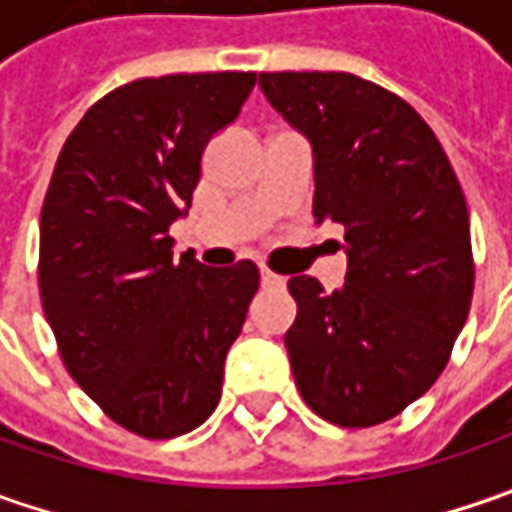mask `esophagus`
<instances>
[{
    "label": "esophagus",
    "instance_id": "1",
    "mask_svg": "<svg viewBox=\"0 0 512 512\" xmlns=\"http://www.w3.org/2000/svg\"><path fill=\"white\" fill-rule=\"evenodd\" d=\"M259 273H262V285L265 287H285V276H276L267 267H259Z\"/></svg>",
    "mask_w": 512,
    "mask_h": 512
}]
</instances>
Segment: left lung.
<instances>
[{"label": "left lung", "instance_id": "1", "mask_svg": "<svg viewBox=\"0 0 512 512\" xmlns=\"http://www.w3.org/2000/svg\"><path fill=\"white\" fill-rule=\"evenodd\" d=\"M259 88L313 153L316 225L344 227L347 276H293L285 333L313 413L370 427L439 379L473 299L470 216L436 133L404 99L350 73H262Z\"/></svg>", "mask_w": 512, "mask_h": 512}]
</instances>
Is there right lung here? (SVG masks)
I'll return each mask as SVG.
<instances>
[{
	"mask_svg": "<svg viewBox=\"0 0 512 512\" xmlns=\"http://www.w3.org/2000/svg\"><path fill=\"white\" fill-rule=\"evenodd\" d=\"M256 73H173L99 99L53 168L39 225V293L62 362L110 419L145 439L216 410L225 356L259 267L173 256L202 150L236 122Z\"/></svg>",
	"mask_w": 512,
	"mask_h": 512,
	"instance_id": "add662e5",
	"label": "right lung"
}]
</instances>
